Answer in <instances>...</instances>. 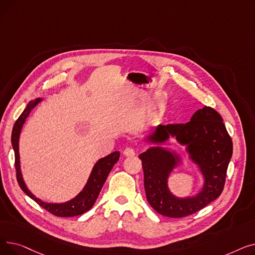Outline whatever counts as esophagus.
<instances>
[{
  "label": "esophagus",
  "instance_id": "1",
  "mask_svg": "<svg viewBox=\"0 0 255 255\" xmlns=\"http://www.w3.org/2000/svg\"><path fill=\"white\" fill-rule=\"evenodd\" d=\"M123 153H124V155L127 156V157H133V156L135 155V150L132 149V148H129V146H128V148H126V149L124 150Z\"/></svg>",
  "mask_w": 255,
  "mask_h": 255
}]
</instances>
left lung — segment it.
I'll return each mask as SVG.
<instances>
[{"instance_id": "8db88e82", "label": "left lung", "mask_w": 255, "mask_h": 255, "mask_svg": "<svg viewBox=\"0 0 255 255\" xmlns=\"http://www.w3.org/2000/svg\"><path fill=\"white\" fill-rule=\"evenodd\" d=\"M169 136L187 145L190 158L205 177L202 192L194 197L177 198L167 187V178L179 157L160 146L139 155L145 196L159 214L170 218L189 216L215 200L223 191L227 166L233 155V140L221 116L212 107L198 110L185 124L159 125L148 140L164 142Z\"/></svg>"}]
</instances>
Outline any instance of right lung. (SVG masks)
Here are the masks:
<instances>
[{
	"label": "right lung",
	"instance_id": "right-lung-1",
	"mask_svg": "<svg viewBox=\"0 0 255 255\" xmlns=\"http://www.w3.org/2000/svg\"><path fill=\"white\" fill-rule=\"evenodd\" d=\"M41 101L40 98H37L35 100H32L28 103L22 114L19 116V118L16 120V122L13 126L12 129V135H11V142L13 150H14V156H15V170H16V179L18 182V185L21 188V190L30 196L33 200L43 209H45L47 212L58 217H73L82 215V214L89 211L94 204H95L96 199L102 189V187L107 179V176L113 169L114 165L118 162L120 158V152H114L106 156L94 166L91 176L89 178V181L87 185L85 186L84 190L80 192L76 197L71 199L70 202H67L64 204H47L37 198L35 195L31 193V191L26 188V186L22 180V176L20 172V165H19V153H18V139L19 134L22 128L23 123L25 122V119L28 118L31 111L34 107Z\"/></svg>",
	"mask_w": 255,
	"mask_h": 255
}]
</instances>
